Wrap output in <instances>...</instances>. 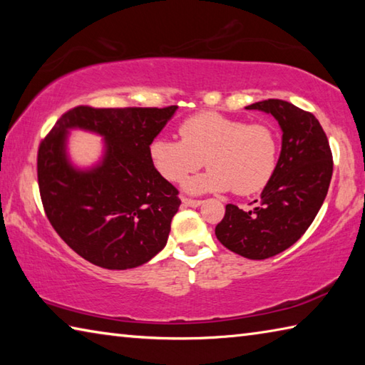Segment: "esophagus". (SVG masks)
<instances>
[{
    "instance_id": "esophagus-1",
    "label": "esophagus",
    "mask_w": 365,
    "mask_h": 365,
    "mask_svg": "<svg viewBox=\"0 0 365 365\" xmlns=\"http://www.w3.org/2000/svg\"><path fill=\"white\" fill-rule=\"evenodd\" d=\"M182 201L185 206H190V207H197L202 202L201 200H193V197H187V196H183Z\"/></svg>"
}]
</instances>
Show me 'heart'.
<instances>
[{
	"instance_id": "b5f03b06",
	"label": "heart",
	"mask_w": 365,
	"mask_h": 365,
	"mask_svg": "<svg viewBox=\"0 0 365 365\" xmlns=\"http://www.w3.org/2000/svg\"><path fill=\"white\" fill-rule=\"evenodd\" d=\"M180 140L158 137L150 145L154 170L180 183L205 163L209 169L188 182L190 191L252 195L270 182L279 159V138L267 123H250L224 114L197 113L177 127Z\"/></svg>"
}]
</instances>
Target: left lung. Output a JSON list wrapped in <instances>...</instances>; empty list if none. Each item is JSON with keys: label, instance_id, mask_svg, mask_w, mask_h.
Masks as SVG:
<instances>
[{"label": "left lung", "instance_id": "1", "mask_svg": "<svg viewBox=\"0 0 365 365\" xmlns=\"http://www.w3.org/2000/svg\"><path fill=\"white\" fill-rule=\"evenodd\" d=\"M246 109L264 110L279 120L282 153L261 205L252 211L227 205L215 237L240 256L267 259L298 242L316 219L330 187L333 156L312 113L283 100L259 101Z\"/></svg>", "mask_w": 365, "mask_h": 365}]
</instances>
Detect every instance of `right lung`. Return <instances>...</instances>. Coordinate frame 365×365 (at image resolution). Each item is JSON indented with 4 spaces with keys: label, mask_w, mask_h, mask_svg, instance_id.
<instances>
[{
    "label": "right lung",
    "mask_w": 365,
    "mask_h": 365,
    "mask_svg": "<svg viewBox=\"0 0 365 365\" xmlns=\"http://www.w3.org/2000/svg\"><path fill=\"white\" fill-rule=\"evenodd\" d=\"M177 106H76L40 141L36 177L41 205L71 250L104 269H133L164 248L180 206L178 190L154 170L150 145ZM80 126L107 138V156L93 171L66 163L67 128Z\"/></svg>",
    "instance_id": "1"
}]
</instances>
